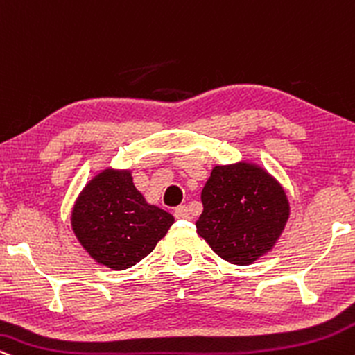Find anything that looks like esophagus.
<instances>
[{"instance_id": "esophagus-1", "label": "esophagus", "mask_w": 355, "mask_h": 355, "mask_svg": "<svg viewBox=\"0 0 355 355\" xmlns=\"http://www.w3.org/2000/svg\"><path fill=\"white\" fill-rule=\"evenodd\" d=\"M174 216H176L178 219H189V211H187L186 206H178L176 209H174Z\"/></svg>"}]
</instances>
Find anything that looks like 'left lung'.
Returning a JSON list of instances; mask_svg holds the SVG:
<instances>
[{
	"instance_id": "left-lung-1",
	"label": "left lung",
	"mask_w": 355,
	"mask_h": 355,
	"mask_svg": "<svg viewBox=\"0 0 355 355\" xmlns=\"http://www.w3.org/2000/svg\"><path fill=\"white\" fill-rule=\"evenodd\" d=\"M201 201L198 234L231 264H252L270 251L289 218L282 187L249 162L216 166Z\"/></svg>"
}]
</instances>
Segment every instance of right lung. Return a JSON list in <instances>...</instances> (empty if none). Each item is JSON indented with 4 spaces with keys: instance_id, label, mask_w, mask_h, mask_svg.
I'll list each match as a JSON object with an SVG mask.
<instances>
[{
    "instance_id": "obj_1",
    "label": "right lung",
    "mask_w": 355,
    "mask_h": 355,
    "mask_svg": "<svg viewBox=\"0 0 355 355\" xmlns=\"http://www.w3.org/2000/svg\"><path fill=\"white\" fill-rule=\"evenodd\" d=\"M174 218L151 206L129 171H103L79 196L71 216L78 241L99 264L124 270L144 259Z\"/></svg>"
}]
</instances>
